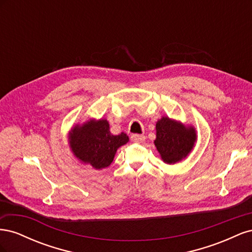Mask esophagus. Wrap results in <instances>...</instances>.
Here are the masks:
<instances>
[{
    "label": "esophagus",
    "mask_w": 252,
    "mask_h": 252,
    "mask_svg": "<svg viewBox=\"0 0 252 252\" xmlns=\"http://www.w3.org/2000/svg\"><path fill=\"white\" fill-rule=\"evenodd\" d=\"M130 139L133 143H143L145 141V136L143 134H132Z\"/></svg>",
    "instance_id": "obj_1"
}]
</instances>
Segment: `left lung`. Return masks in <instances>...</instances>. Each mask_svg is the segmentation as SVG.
Instances as JSON below:
<instances>
[{
	"label": "left lung",
	"instance_id": "8db88e82",
	"mask_svg": "<svg viewBox=\"0 0 252 252\" xmlns=\"http://www.w3.org/2000/svg\"><path fill=\"white\" fill-rule=\"evenodd\" d=\"M155 145L162 159L167 164H175L191 152L196 142V132L192 126L163 117L157 122Z\"/></svg>",
	"mask_w": 252,
	"mask_h": 252
}]
</instances>
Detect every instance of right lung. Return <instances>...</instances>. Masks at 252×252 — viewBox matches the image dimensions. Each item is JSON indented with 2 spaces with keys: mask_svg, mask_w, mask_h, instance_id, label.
I'll return each instance as SVG.
<instances>
[{
  "mask_svg": "<svg viewBox=\"0 0 252 252\" xmlns=\"http://www.w3.org/2000/svg\"><path fill=\"white\" fill-rule=\"evenodd\" d=\"M129 141L126 133L111 134L107 120H90L75 125L69 132V146L73 156L95 169L108 167L117 150Z\"/></svg>",
  "mask_w": 252,
  "mask_h": 252,
  "instance_id": "add662e5",
  "label": "right lung"
}]
</instances>
